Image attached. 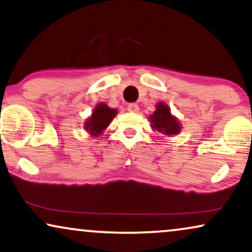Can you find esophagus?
<instances>
[{
	"label": "esophagus",
	"mask_w": 252,
	"mask_h": 252,
	"mask_svg": "<svg viewBox=\"0 0 252 252\" xmlns=\"http://www.w3.org/2000/svg\"><path fill=\"white\" fill-rule=\"evenodd\" d=\"M128 110H129V112H131V113H137L139 110L138 105H137V103H129Z\"/></svg>",
	"instance_id": "obj_1"
}]
</instances>
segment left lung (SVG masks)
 I'll return each mask as SVG.
<instances>
[{"instance_id":"left-lung-1","label":"left lung","mask_w":252,"mask_h":252,"mask_svg":"<svg viewBox=\"0 0 252 252\" xmlns=\"http://www.w3.org/2000/svg\"><path fill=\"white\" fill-rule=\"evenodd\" d=\"M151 128L157 130L166 136H175L181 132V123L175 116L170 113V108L165 102H158L156 110L149 117Z\"/></svg>"}]
</instances>
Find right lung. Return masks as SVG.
<instances>
[{
    "mask_svg": "<svg viewBox=\"0 0 252 252\" xmlns=\"http://www.w3.org/2000/svg\"><path fill=\"white\" fill-rule=\"evenodd\" d=\"M117 110L110 108L105 102H100L94 107L92 115L84 123V129L92 137H99L116 116Z\"/></svg>",
    "mask_w": 252,
    "mask_h": 252,
    "instance_id": "obj_1",
    "label": "right lung"
}]
</instances>
